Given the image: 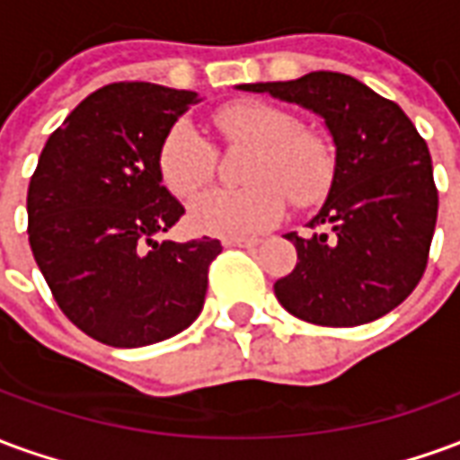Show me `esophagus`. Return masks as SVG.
I'll list each match as a JSON object with an SVG mask.
<instances>
[{
  "label": "esophagus",
  "instance_id": "obj_1",
  "mask_svg": "<svg viewBox=\"0 0 460 460\" xmlns=\"http://www.w3.org/2000/svg\"><path fill=\"white\" fill-rule=\"evenodd\" d=\"M261 239H226L224 241V246H239V249H253V246H259Z\"/></svg>",
  "mask_w": 460,
  "mask_h": 460
}]
</instances>
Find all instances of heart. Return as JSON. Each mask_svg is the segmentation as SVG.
Here are the masks:
<instances>
[{"label":"heart","instance_id":"b5f03b06","mask_svg":"<svg viewBox=\"0 0 460 460\" xmlns=\"http://www.w3.org/2000/svg\"><path fill=\"white\" fill-rule=\"evenodd\" d=\"M224 140L253 145L256 152L241 190H211L191 201L190 224L221 239H246L283 217L286 192L298 207L318 204L335 174V155L320 135L300 130L283 108L243 101L214 113ZM157 167L164 187L181 199L201 191L217 170V150L190 120L172 125L162 137Z\"/></svg>","mask_w":460,"mask_h":460}]
</instances>
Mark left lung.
Masks as SVG:
<instances>
[{
  "mask_svg": "<svg viewBox=\"0 0 460 460\" xmlns=\"http://www.w3.org/2000/svg\"><path fill=\"white\" fill-rule=\"evenodd\" d=\"M239 91L320 115L335 145L328 199L308 221L328 231L286 234L298 263L273 286L280 305L305 323L355 328L404 303L424 276L438 214L431 155L414 122L369 85L332 71Z\"/></svg>",
  "mask_w": 460,
  "mask_h": 460,
  "instance_id": "left-lung-1",
  "label": "left lung"
}]
</instances>
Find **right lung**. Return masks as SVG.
<instances>
[{"instance_id":"right-lung-1","label":"right lung","mask_w":460,"mask_h":460,"mask_svg":"<svg viewBox=\"0 0 460 460\" xmlns=\"http://www.w3.org/2000/svg\"><path fill=\"white\" fill-rule=\"evenodd\" d=\"M201 98L111 84L49 137L26 194L29 243L66 318L98 342L145 347L199 318L217 239L157 241L184 207L162 187V137Z\"/></svg>"}]
</instances>
